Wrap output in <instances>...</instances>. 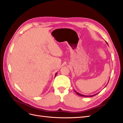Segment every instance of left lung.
I'll return each instance as SVG.
<instances>
[{
    "label": "left lung",
    "instance_id": "left-lung-1",
    "mask_svg": "<svg viewBox=\"0 0 123 123\" xmlns=\"http://www.w3.org/2000/svg\"><path fill=\"white\" fill-rule=\"evenodd\" d=\"M108 44V43H107ZM109 82V81H108ZM74 91L75 92V93H76L77 94V95H80V96H84V97H93V96H95V95H96V94H98V93H96V94H93V95H83V94H80V93H78L77 92H76V91H75L74 90Z\"/></svg>",
    "mask_w": 123,
    "mask_h": 123
}]
</instances>
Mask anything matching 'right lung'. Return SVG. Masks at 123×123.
I'll list each match as a JSON object with an SVG mask.
<instances>
[{
  "instance_id": "add662e5",
  "label": "right lung",
  "mask_w": 123,
  "mask_h": 123,
  "mask_svg": "<svg viewBox=\"0 0 123 123\" xmlns=\"http://www.w3.org/2000/svg\"><path fill=\"white\" fill-rule=\"evenodd\" d=\"M57 73H56V74H55V77L56 76V75H57Z\"/></svg>"
}]
</instances>
